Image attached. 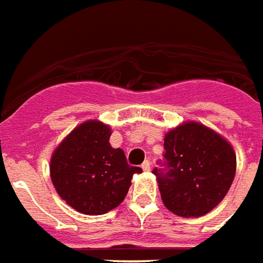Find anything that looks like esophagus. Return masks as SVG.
Segmentation results:
<instances>
[{
  "label": "esophagus",
  "mask_w": 263,
  "mask_h": 263,
  "mask_svg": "<svg viewBox=\"0 0 263 263\" xmlns=\"http://www.w3.org/2000/svg\"><path fill=\"white\" fill-rule=\"evenodd\" d=\"M141 168H143V171L150 172V170H151L150 161H144V162H143V165H141Z\"/></svg>",
  "instance_id": "1"
}]
</instances>
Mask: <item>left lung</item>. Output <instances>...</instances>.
I'll return each mask as SVG.
<instances>
[{
	"instance_id": "8db88e82",
	"label": "left lung",
	"mask_w": 263,
	"mask_h": 263,
	"mask_svg": "<svg viewBox=\"0 0 263 263\" xmlns=\"http://www.w3.org/2000/svg\"><path fill=\"white\" fill-rule=\"evenodd\" d=\"M165 161L155 168L161 199L181 217L212 212L229 192L237 157L221 134L197 122H183L164 139Z\"/></svg>"
}]
</instances>
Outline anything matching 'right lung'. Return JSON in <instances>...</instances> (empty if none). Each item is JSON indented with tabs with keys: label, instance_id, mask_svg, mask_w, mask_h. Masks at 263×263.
I'll list each match as a JSON object with an SVG mask.
<instances>
[{
	"label": "right lung",
	"instance_id": "add662e5",
	"mask_svg": "<svg viewBox=\"0 0 263 263\" xmlns=\"http://www.w3.org/2000/svg\"><path fill=\"white\" fill-rule=\"evenodd\" d=\"M112 129L101 120L78 124L50 158V178L59 196L88 216L118 208L141 168L130 166L122 148H113Z\"/></svg>",
	"mask_w": 263,
	"mask_h": 263
}]
</instances>
